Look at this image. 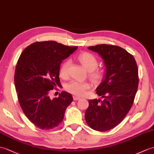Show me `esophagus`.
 <instances>
[{
	"instance_id": "1",
	"label": "esophagus",
	"mask_w": 154,
	"mask_h": 154,
	"mask_svg": "<svg viewBox=\"0 0 154 154\" xmlns=\"http://www.w3.org/2000/svg\"><path fill=\"white\" fill-rule=\"evenodd\" d=\"M81 98L79 97V96H73V100H80Z\"/></svg>"
}]
</instances>
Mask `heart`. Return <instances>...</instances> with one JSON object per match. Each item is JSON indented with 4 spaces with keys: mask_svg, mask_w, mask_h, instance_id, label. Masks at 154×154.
<instances>
[{
    "mask_svg": "<svg viewBox=\"0 0 154 154\" xmlns=\"http://www.w3.org/2000/svg\"><path fill=\"white\" fill-rule=\"evenodd\" d=\"M78 60L88 71H90L91 77L94 80H97L100 77V72L96 71L95 69L98 66V61L96 57L92 54L83 52L78 56ZM70 65V61L66 60L64 62L60 69V75L61 77H65L68 72V68ZM90 88V85L87 82H79L77 81H71L66 85V88L71 93L77 96H83L86 91Z\"/></svg>",
    "mask_w": 154,
    "mask_h": 154,
    "instance_id": "b5f03b06",
    "label": "heart"
}]
</instances>
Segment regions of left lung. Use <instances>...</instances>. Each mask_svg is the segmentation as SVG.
Wrapping results in <instances>:
<instances>
[{"label":"left lung","instance_id":"8db88e82","mask_svg":"<svg viewBox=\"0 0 154 154\" xmlns=\"http://www.w3.org/2000/svg\"><path fill=\"white\" fill-rule=\"evenodd\" d=\"M103 60L106 73L96 94L103 98L90 100L85 120L91 128L106 131L116 127L129 112L138 85V67L133 55L117 46H89Z\"/></svg>","mask_w":154,"mask_h":154}]
</instances>
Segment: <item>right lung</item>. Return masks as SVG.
<instances>
[{
	"label": "right lung",
	"mask_w": 154,
	"mask_h": 154,
	"mask_svg": "<svg viewBox=\"0 0 154 154\" xmlns=\"http://www.w3.org/2000/svg\"><path fill=\"white\" fill-rule=\"evenodd\" d=\"M77 48L52 41L36 42L23 50L17 61L14 83L20 105L28 119L41 129L58 126L73 101L71 94L65 91L53 99L49 93L61 85L59 74L62 60Z\"/></svg>",
	"instance_id": "obj_1"
}]
</instances>
